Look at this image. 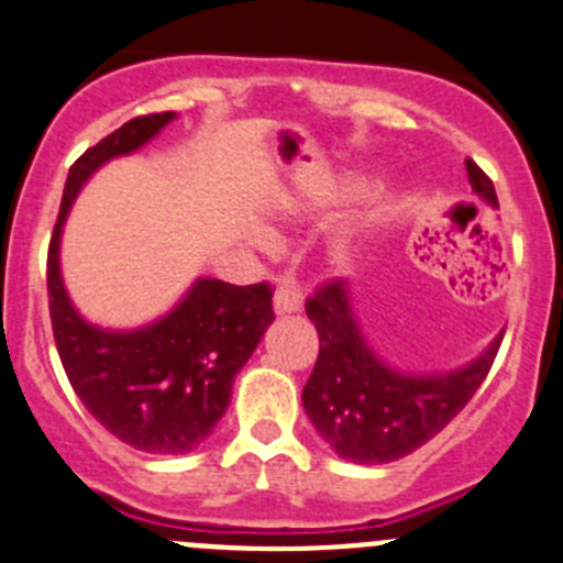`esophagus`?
Listing matches in <instances>:
<instances>
[{"instance_id": "obj_1", "label": "esophagus", "mask_w": 563, "mask_h": 563, "mask_svg": "<svg viewBox=\"0 0 563 563\" xmlns=\"http://www.w3.org/2000/svg\"><path fill=\"white\" fill-rule=\"evenodd\" d=\"M301 307H303L301 287H298L296 282H290V278H285V282L276 287V292H273V309H276V314H292V312H301Z\"/></svg>"}]
</instances>
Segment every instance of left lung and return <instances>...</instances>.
Listing matches in <instances>:
<instances>
[{"mask_svg": "<svg viewBox=\"0 0 563 563\" xmlns=\"http://www.w3.org/2000/svg\"><path fill=\"white\" fill-rule=\"evenodd\" d=\"M473 190L497 207L489 176L467 159ZM307 314L320 336L314 371L301 400L307 417L340 459L353 464H389L437 437L484 384L503 334L451 373H400L376 356L358 329L347 285L334 278L307 298Z\"/></svg>", "mask_w": 563, "mask_h": 563, "instance_id": "8db88e82", "label": "left lung"}]
</instances>
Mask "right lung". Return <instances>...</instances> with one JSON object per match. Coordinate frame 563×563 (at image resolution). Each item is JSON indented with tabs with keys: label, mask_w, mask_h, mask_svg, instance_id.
<instances>
[{
	"label": "right lung",
	"mask_w": 563,
	"mask_h": 563,
	"mask_svg": "<svg viewBox=\"0 0 563 563\" xmlns=\"http://www.w3.org/2000/svg\"><path fill=\"white\" fill-rule=\"evenodd\" d=\"M174 118H132L71 165L46 262L52 331L74 393L112 437L159 456L196 451L216 431L234 376L273 323L271 285L196 278L165 318L132 331L99 329L74 309L63 285L60 234L85 181L112 157L146 146Z\"/></svg>",
	"instance_id": "obj_1"
}]
</instances>
